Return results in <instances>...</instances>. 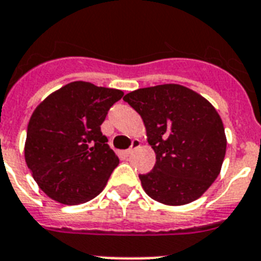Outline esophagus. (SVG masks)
Instances as JSON below:
<instances>
[{"label": "esophagus", "mask_w": 261, "mask_h": 261, "mask_svg": "<svg viewBox=\"0 0 261 261\" xmlns=\"http://www.w3.org/2000/svg\"><path fill=\"white\" fill-rule=\"evenodd\" d=\"M138 147H139V141L135 139V141H133V143H131V147L128 148V150H126V155H131Z\"/></svg>", "instance_id": "1"}]
</instances>
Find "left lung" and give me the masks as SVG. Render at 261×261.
Returning <instances> with one entry per match:
<instances>
[{"mask_svg": "<svg viewBox=\"0 0 261 261\" xmlns=\"http://www.w3.org/2000/svg\"><path fill=\"white\" fill-rule=\"evenodd\" d=\"M123 100L142 117L156 154L154 168L139 175L146 194L167 205L200 198L218 178L227 147L215 107L174 83L138 89Z\"/></svg>", "mask_w": 261, "mask_h": 261, "instance_id": "1", "label": "left lung"}]
</instances>
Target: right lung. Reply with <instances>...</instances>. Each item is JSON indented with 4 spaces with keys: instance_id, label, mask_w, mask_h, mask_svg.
<instances>
[{
    "instance_id": "add662e5",
    "label": "right lung",
    "mask_w": 261,
    "mask_h": 261,
    "mask_svg": "<svg viewBox=\"0 0 261 261\" xmlns=\"http://www.w3.org/2000/svg\"><path fill=\"white\" fill-rule=\"evenodd\" d=\"M123 97L117 89L76 81L38 105L28 124L25 161L53 200L75 205L102 192L119 163L100 131L107 111Z\"/></svg>"
}]
</instances>
